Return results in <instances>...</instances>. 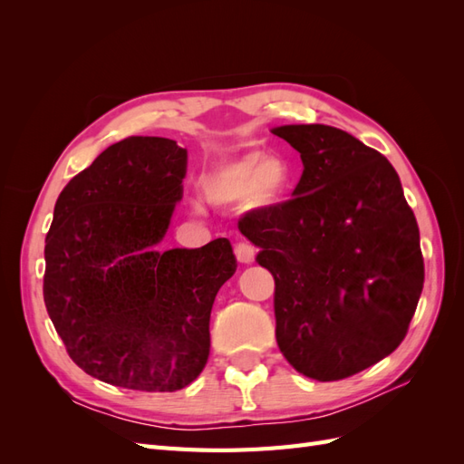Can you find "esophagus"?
Returning <instances> with one entry per match:
<instances>
[{"instance_id": "1", "label": "esophagus", "mask_w": 464, "mask_h": 464, "mask_svg": "<svg viewBox=\"0 0 464 464\" xmlns=\"http://www.w3.org/2000/svg\"><path fill=\"white\" fill-rule=\"evenodd\" d=\"M234 254L240 263H251L256 257V247L247 242H237L234 246Z\"/></svg>"}]
</instances>
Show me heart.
<instances>
[{
    "instance_id": "obj_1",
    "label": "heart",
    "mask_w": 464,
    "mask_h": 464,
    "mask_svg": "<svg viewBox=\"0 0 464 464\" xmlns=\"http://www.w3.org/2000/svg\"><path fill=\"white\" fill-rule=\"evenodd\" d=\"M199 186L205 199L213 205H232L246 199L254 207H269L285 198L290 170L285 160L247 152L240 159L207 166Z\"/></svg>"
}]
</instances>
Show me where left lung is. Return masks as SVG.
<instances>
[{"instance_id": "8db88e82", "label": "left lung", "mask_w": 464, "mask_h": 464, "mask_svg": "<svg viewBox=\"0 0 464 464\" xmlns=\"http://www.w3.org/2000/svg\"><path fill=\"white\" fill-rule=\"evenodd\" d=\"M273 133L300 152V181L240 230L275 276L280 353L305 377L339 382L409 333L424 288L418 224L382 152L321 123Z\"/></svg>"}]
</instances>
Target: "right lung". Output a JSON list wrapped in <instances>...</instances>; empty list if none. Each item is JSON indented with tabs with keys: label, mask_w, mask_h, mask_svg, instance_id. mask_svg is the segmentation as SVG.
<instances>
[{
	"label": "right lung",
	"mask_w": 464,
	"mask_h": 464,
	"mask_svg": "<svg viewBox=\"0 0 464 464\" xmlns=\"http://www.w3.org/2000/svg\"><path fill=\"white\" fill-rule=\"evenodd\" d=\"M186 172L188 150L172 139L128 137L55 201L44 304L69 358L104 383L172 392L207 363L210 310L237 261L227 237L154 251Z\"/></svg>",
	"instance_id": "add662e5"
}]
</instances>
